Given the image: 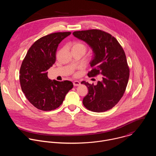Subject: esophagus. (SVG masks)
Listing matches in <instances>:
<instances>
[{"label":"esophagus","mask_w":156,"mask_h":156,"mask_svg":"<svg viewBox=\"0 0 156 156\" xmlns=\"http://www.w3.org/2000/svg\"><path fill=\"white\" fill-rule=\"evenodd\" d=\"M73 83V85H74L75 86H80V82L78 81H76V80L74 81Z\"/></svg>","instance_id":"34e87169"}]
</instances>
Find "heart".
Here are the masks:
<instances>
[{
  "mask_svg": "<svg viewBox=\"0 0 156 156\" xmlns=\"http://www.w3.org/2000/svg\"><path fill=\"white\" fill-rule=\"evenodd\" d=\"M79 48H84L86 49V46L81 42H76L73 43L72 50L75 49H79Z\"/></svg>",
  "mask_w": 156,
  "mask_h": 156,
  "instance_id": "b5f03b06",
  "label": "heart"
}]
</instances>
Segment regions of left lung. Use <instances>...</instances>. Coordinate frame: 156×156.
I'll list each match as a JSON object with an SVG mask.
<instances>
[{
    "instance_id": "8db88e82",
    "label": "left lung",
    "mask_w": 156,
    "mask_h": 156,
    "mask_svg": "<svg viewBox=\"0 0 156 156\" xmlns=\"http://www.w3.org/2000/svg\"><path fill=\"white\" fill-rule=\"evenodd\" d=\"M73 34L93 49L94 57L90 62L92 70L87 76H102V80L96 85L84 81L81 83L88 89L83 104L95 112L110 110L122 98L128 84L129 70L125 52L114 36L102 30L78 31Z\"/></svg>"
}]
</instances>
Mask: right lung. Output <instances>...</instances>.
<instances>
[{
    "label": "right lung",
    "mask_w": 156,
    "mask_h": 156,
    "mask_svg": "<svg viewBox=\"0 0 156 156\" xmlns=\"http://www.w3.org/2000/svg\"><path fill=\"white\" fill-rule=\"evenodd\" d=\"M71 32L54 33L37 40L29 49L20 70L21 90L36 108L49 111L58 108L73 87L72 82L49 79L48 70L54 64L60 42Z\"/></svg>",
    "instance_id": "add662e5"
}]
</instances>
